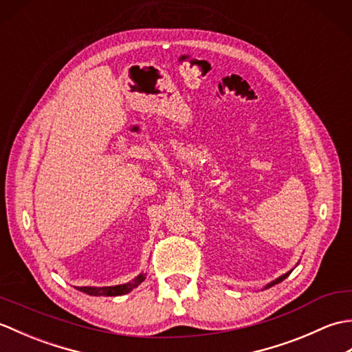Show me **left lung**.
Wrapping results in <instances>:
<instances>
[{
    "label": "left lung",
    "instance_id": "obj_1",
    "mask_svg": "<svg viewBox=\"0 0 352 352\" xmlns=\"http://www.w3.org/2000/svg\"><path fill=\"white\" fill-rule=\"evenodd\" d=\"M289 274H290V272H287V274H284V275H281V276H280V278H276L275 281H272V283H269V284H267V286H266V289H267V287H272V286H274V284H278V283H281V281H283L284 278H286V276H289Z\"/></svg>",
    "mask_w": 352,
    "mask_h": 352
}]
</instances>
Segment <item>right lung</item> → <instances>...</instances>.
<instances>
[{"label": "right lung", "mask_w": 352, "mask_h": 352, "mask_svg": "<svg viewBox=\"0 0 352 352\" xmlns=\"http://www.w3.org/2000/svg\"><path fill=\"white\" fill-rule=\"evenodd\" d=\"M145 280V274H140L138 275L136 278L130 283H125V284H119V286H109V287H77L80 292H85L87 295H95V296H118V295H125L131 292L134 287H138L139 284Z\"/></svg>", "instance_id": "add662e5"}]
</instances>
